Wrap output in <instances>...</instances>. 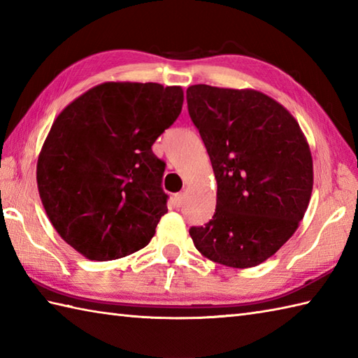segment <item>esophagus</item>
<instances>
[{
  "instance_id": "obj_1",
  "label": "esophagus",
  "mask_w": 358,
  "mask_h": 358,
  "mask_svg": "<svg viewBox=\"0 0 358 358\" xmlns=\"http://www.w3.org/2000/svg\"><path fill=\"white\" fill-rule=\"evenodd\" d=\"M183 200H185V194H175L173 195V201H175V206L180 208L181 204H183Z\"/></svg>"
}]
</instances>
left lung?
Returning <instances> with one entry per match:
<instances>
[{"mask_svg": "<svg viewBox=\"0 0 358 358\" xmlns=\"http://www.w3.org/2000/svg\"><path fill=\"white\" fill-rule=\"evenodd\" d=\"M186 100L217 180L214 217L189 234L209 260L254 268L305 217L314 185L306 136L287 109L254 89L195 85Z\"/></svg>", "mask_w": 358, "mask_h": 358, "instance_id": "8db88e82", "label": "left lung"}]
</instances>
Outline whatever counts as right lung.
<instances>
[{
	"instance_id": "obj_1",
	"label": "right lung",
	"mask_w": 358,
	"mask_h": 358,
	"mask_svg": "<svg viewBox=\"0 0 358 358\" xmlns=\"http://www.w3.org/2000/svg\"><path fill=\"white\" fill-rule=\"evenodd\" d=\"M183 89L109 81L66 106L45 138L36 183L52 226L89 260L149 245L167 212L164 162L152 152L183 108Z\"/></svg>"
}]
</instances>
